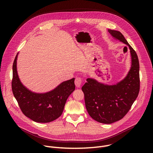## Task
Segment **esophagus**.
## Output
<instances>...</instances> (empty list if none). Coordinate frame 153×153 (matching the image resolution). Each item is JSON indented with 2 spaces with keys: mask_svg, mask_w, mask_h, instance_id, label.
<instances>
[{
  "mask_svg": "<svg viewBox=\"0 0 153 153\" xmlns=\"http://www.w3.org/2000/svg\"><path fill=\"white\" fill-rule=\"evenodd\" d=\"M82 79L80 77H76L75 79L74 83H75L76 86L79 88V87H80L82 84Z\"/></svg>",
  "mask_w": 153,
  "mask_h": 153,
  "instance_id": "34e87169",
  "label": "esophagus"
}]
</instances>
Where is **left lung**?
<instances>
[{
  "mask_svg": "<svg viewBox=\"0 0 153 153\" xmlns=\"http://www.w3.org/2000/svg\"><path fill=\"white\" fill-rule=\"evenodd\" d=\"M108 32L129 47L131 67L126 77L116 85H104L88 78L82 87L89 115L94 120L106 124L122 119L130 110L140 90L139 62L136 51L120 31L108 30Z\"/></svg>",
  "mask_w": 153,
  "mask_h": 153,
  "instance_id": "obj_1",
  "label": "left lung"
}]
</instances>
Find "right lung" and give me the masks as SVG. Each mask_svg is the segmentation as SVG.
Returning <instances> with one entry per match:
<instances>
[{"label":"right lung","instance_id":"1","mask_svg":"<svg viewBox=\"0 0 153 153\" xmlns=\"http://www.w3.org/2000/svg\"><path fill=\"white\" fill-rule=\"evenodd\" d=\"M16 55L13 65L12 91L23 114L32 120L48 123L62 114L66 101L74 91V78L65 81L56 88L44 94L31 92L22 84L17 72Z\"/></svg>","mask_w":153,"mask_h":153}]
</instances>
